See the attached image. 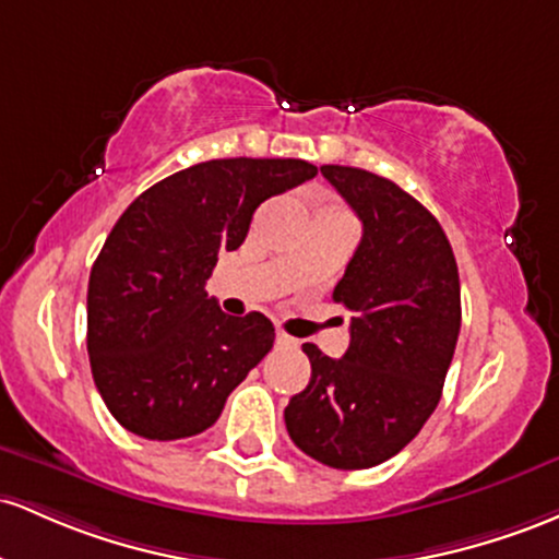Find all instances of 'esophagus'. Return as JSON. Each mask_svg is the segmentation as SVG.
<instances>
[{
  "label": "esophagus",
  "mask_w": 559,
  "mask_h": 559,
  "mask_svg": "<svg viewBox=\"0 0 559 559\" xmlns=\"http://www.w3.org/2000/svg\"><path fill=\"white\" fill-rule=\"evenodd\" d=\"M277 346H285V348H298V341H296V337L287 335V332L277 330Z\"/></svg>",
  "instance_id": "obj_1"
}]
</instances>
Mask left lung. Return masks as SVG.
Segmentation results:
<instances>
[{
  "mask_svg": "<svg viewBox=\"0 0 559 559\" xmlns=\"http://www.w3.org/2000/svg\"><path fill=\"white\" fill-rule=\"evenodd\" d=\"M322 177L361 218V242L335 285L350 317L343 359L304 343L311 380L285 406L293 443L335 469L396 456L441 401L462 324L460 272L436 216L391 179L350 166Z\"/></svg>",
  "mask_w": 559,
  "mask_h": 559,
  "instance_id": "left-lung-1",
  "label": "left lung"
}]
</instances>
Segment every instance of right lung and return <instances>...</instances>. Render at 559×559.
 Here are the masks:
<instances>
[{
	"mask_svg": "<svg viewBox=\"0 0 559 559\" xmlns=\"http://www.w3.org/2000/svg\"><path fill=\"white\" fill-rule=\"evenodd\" d=\"M317 177L298 158H222L144 190L110 229L90 274L86 350L110 415L147 441L209 430L272 350L259 311L229 317L205 293L263 200Z\"/></svg>",
	"mask_w": 559,
	"mask_h": 559,
	"instance_id": "1",
	"label": "right lung"
}]
</instances>
